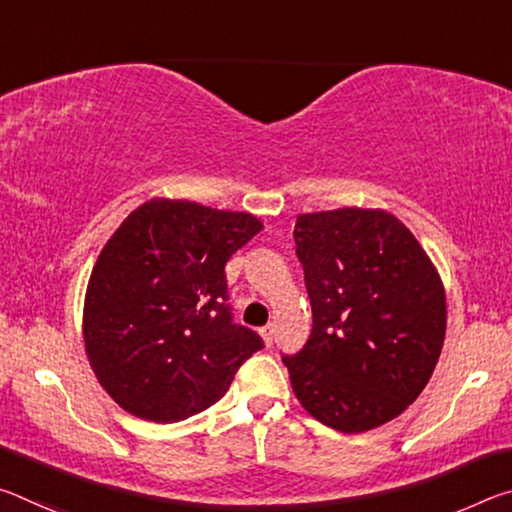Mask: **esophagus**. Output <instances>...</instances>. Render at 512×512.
<instances>
[{
  "label": "esophagus",
  "mask_w": 512,
  "mask_h": 512,
  "mask_svg": "<svg viewBox=\"0 0 512 512\" xmlns=\"http://www.w3.org/2000/svg\"><path fill=\"white\" fill-rule=\"evenodd\" d=\"M273 332H275L273 325H264L262 329H259V336H262L266 345H271V343H273Z\"/></svg>",
  "instance_id": "1"
}]
</instances>
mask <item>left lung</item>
Segmentation results:
<instances>
[{
  "label": "left lung",
  "mask_w": 512,
  "mask_h": 512,
  "mask_svg": "<svg viewBox=\"0 0 512 512\" xmlns=\"http://www.w3.org/2000/svg\"><path fill=\"white\" fill-rule=\"evenodd\" d=\"M296 255L311 300L309 341L282 357L311 418L343 433L391 422L415 402L445 341V287L386 210L300 214Z\"/></svg>",
  "instance_id": "obj_1"
}]
</instances>
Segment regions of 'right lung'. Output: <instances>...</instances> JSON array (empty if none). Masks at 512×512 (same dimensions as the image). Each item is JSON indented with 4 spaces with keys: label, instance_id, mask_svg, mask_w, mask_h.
I'll use <instances>...</instances> for the list:
<instances>
[{
    "label": "right lung",
    "instance_id": "1",
    "mask_svg": "<svg viewBox=\"0 0 512 512\" xmlns=\"http://www.w3.org/2000/svg\"><path fill=\"white\" fill-rule=\"evenodd\" d=\"M264 225L248 212L151 198L92 268L83 305L90 366L135 418L178 422L228 391L259 336L232 323L225 262Z\"/></svg>",
    "mask_w": 512,
    "mask_h": 512
}]
</instances>
